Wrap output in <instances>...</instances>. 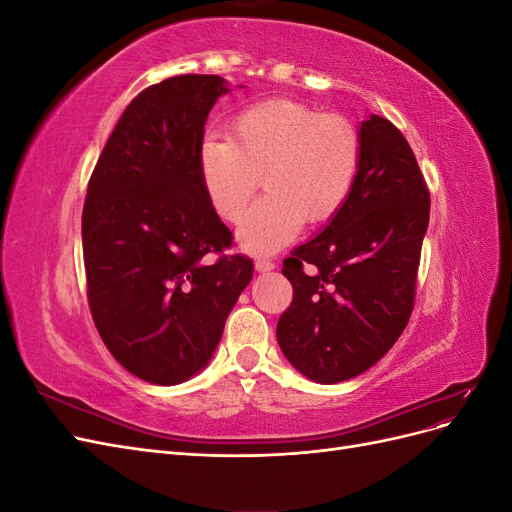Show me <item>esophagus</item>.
Here are the masks:
<instances>
[{"instance_id":"esophagus-1","label":"esophagus","mask_w":512,"mask_h":512,"mask_svg":"<svg viewBox=\"0 0 512 512\" xmlns=\"http://www.w3.org/2000/svg\"><path fill=\"white\" fill-rule=\"evenodd\" d=\"M256 269L262 273L271 271V269H275V262L271 258H256Z\"/></svg>"}]
</instances>
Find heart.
I'll return each mask as SVG.
<instances>
[{
  "label": "heart",
  "mask_w": 512,
  "mask_h": 512,
  "mask_svg": "<svg viewBox=\"0 0 512 512\" xmlns=\"http://www.w3.org/2000/svg\"><path fill=\"white\" fill-rule=\"evenodd\" d=\"M361 166V134L342 115L286 98L243 108L232 136L209 132L198 145V175L220 218L239 222L260 180L270 192L245 216V250H280L303 222L335 215Z\"/></svg>",
  "instance_id": "1"
}]
</instances>
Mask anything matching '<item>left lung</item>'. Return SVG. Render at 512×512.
<instances>
[{
	"instance_id": "obj_1",
	"label": "left lung",
	"mask_w": 512,
	"mask_h": 512,
	"mask_svg": "<svg viewBox=\"0 0 512 512\" xmlns=\"http://www.w3.org/2000/svg\"><path fill=\"white\" fill-rule=\"evenodd\" d=\"M359 134L350 196L282 269L294 297L277 322V344L320 384L363 374L404 333L429 224V190L404 134L378 115Z\"/></svg>"
}]
</instances>
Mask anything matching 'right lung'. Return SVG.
<instances>
[{"label":"right lung","mask_w":512,"mask_h":512,"mask_svg":"<svg viewBox=\"0 0 512 512\" xmlns=\"http://www.w3.org/2000/svg\"><path fill=\"white\" fill-rule=\"evenodd\" d=\"M226 81L181 74L123 111L83 207L87 299L108 352L132 376L170 386L211 361L254 262L224 254L232 232L198 175V145Z\"/></svg>","instance_id":"obj_1"}]
</instances>
